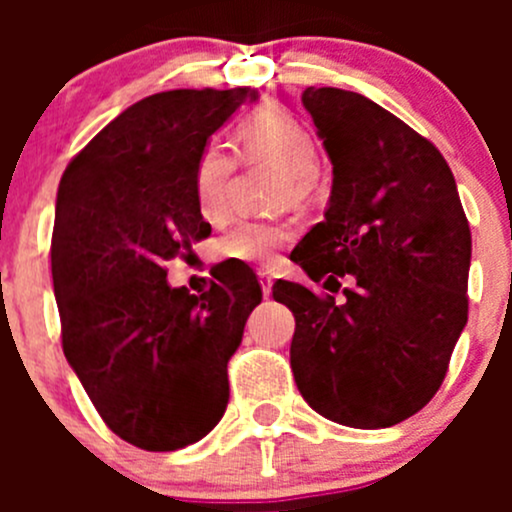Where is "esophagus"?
Instances as JSON below:
<instances>
[{
    "mask_svg": "<svg viewBox=\"0 0 512 512\" xmlns=\"http://www.w3.org/2000/svg\"><path fill=\"white\" fill-rule=\"evenodd\" d=\"M257 277H260V285H262V294H265V297H270L272 294V285H275V282H272V277L267 275V272H257Z\"/></svg>",
    "mask_w": 512,
    "mask_h": 512,
    "instance_id": "esophagus-1",
    "label": "esophagus"
}]
</instances>
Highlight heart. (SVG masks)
I'll return each instance as SVG.
<instances>
[{"mask_svg":"<svg viewBox=\"0 0 512 512\" xmlns=\"http://www.w3.org/2000/svg\"><path fill=\"white\" fill-rule=\"evenodd\" d=\"M242 153L250 160H272L282 165L292 180L294 195H304L317 170L319 151L312 131L285 108H265L247 118L237 131ZM237 158L223 141H208L200 148L193 168L195 205L205 220H223L230 210V183ZM289 242V230L277 223L245 220L220 242V252L247 265H272L277 252Z\"/></svg>","mask_w":512,"mask_h":512,"instance_id":"heart-1","label":"heart"}]
</instances>
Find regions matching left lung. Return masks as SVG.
<instances>
[{"instance_id":"obj_1","label":"left lung","mask_w":512,"mask_h":512,"mask_svg":"<svg viewBox=\"0 0 512 512\" xmlns=\"http://www.w3.org/2000/svg\"><path fill=\"white\" fill-rule=\"evenodd\" d=\"M302 103L334 178L292 260L314 282L356 285L342 304L297 282L272 287L294 314L289 364L317 414L389 428L433 399L466 327L471 227L448 163L401 118L329 86H309Z\"/></svg>"}]
</instances>
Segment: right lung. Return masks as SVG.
I'll return each instance as SVG.
<instances>
[{
    "instance_id": "add662e5",
    "label": "right lung",
    "mask_w": 512,
    "mask_h": 512,
    "mask_svg": "<svg viewBox=\"0 0 512 512\" xmlns=\"http://www.w3.org/2000/svg\"><path fill=\"white\" fill-rule=\"evenodd\" d=\"M255 98V89L146 96L61 175L51 275L66 361L106 426L143 451H178L218 426L227 361L262 302L247 267L200 297L165 280V262L210 235L195 205V158Z\"/></svg>"
}]
</instances>
